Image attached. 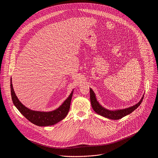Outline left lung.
Segmentation results:
<instances>
[{
    "label": "left lung",
    "instance_id": "left-lung-1",
    "mask_svg": "<svg viewBox=\"0 0 158 158\" xmlns=\"http://www.w3.org/2000/svg\"><path fill=\"white\" fill-rule=\"evenodd\" d=\"M143 97L142 98V99L139 101V102H138L137 104H135L134 106H132L131 107L123 109V110L110 111L105 109L98 103L94 91L92 90V89H90V102H91L92 107L93 108V110L98 114H99L107 118H110L112 120H119L121 118L124 117V116L132 113L137 108H138L139 105L141 104L143 101Z\"/></svg>",
    "mask_w": 158,
    "mask_h": 158
}]
</instances>
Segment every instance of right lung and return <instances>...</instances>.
I'll use <instances>...</instances> for the list:
<instances>
[{
	"mask_svg": "<svg viewBox=\"0 0 158 158\" xmlns=\"http://www.w3.org/2000/svg\"><path fill=\"white\" fill-rule=\"evenodd\" d=\"M10 90L11 96L14 104L19 111L31 123L38 126H52L63 119L67 115L70 109V105L72 98L73 91L66 100L63 103L59 108L50 112H40L32 111L25 107L19 101L15 95L13 89L12 79H10Z\"/></svg>",
	"mask_w": 158,
	"mask_h": 158,
	"instance_id": "right-lung-1",
	"label": "right lung"
}]
</instances>
